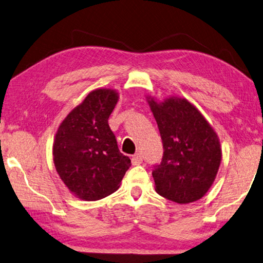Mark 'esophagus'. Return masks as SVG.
Listing matches in <instances>:
<instances>
[{"instance_id":"esophagus-1","label":"esophagus","mask_w":263,"mask_h":263,"mask_svg":"<svg viewBox=\"0 0 263 263\" xmlns=\"http://www.w3.org/2000/svg\"><path fill=\"white\" fill-rule=\"evenodd\" d=\"M142 156L140 154H136V155H134V156L132 157V163H133V165H140L141 163H142Z\"/></svg>"}]
</instances>
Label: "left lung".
<instances>
[{
    "mask_svg": "<svg viewBox=\"0 0 263 263\" xmlns=\"http://www.w3.org/2000/svg\"><path fill=\"white\" fill-rule=\"evenodd\" d=\"M163 142V158L153 171L158 195L178 204L199 200L212 186L221 163L217 133L185 98L158 101L147 96Z\"/></svg>",
    "mask_w": 263,
    "mask_h": 263,
    "instance_id": "left-lung-1",
    "label": "left lung"
}]
</instances>
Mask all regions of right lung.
I'll return each instance as SVG.
<instances>
[{
    "label": "right lung",
    "instance_id": "obj_1",
    "mask_svg": "<svg viewBox=\"0 0 263 263\" xmlns=\"http://www.w3.org/2000/svg\"><path fill=\"white\" fill-rule=\"evenodd\" d=\"M118 101L116 89H94L66 115L55 133V170L79 199L94 201L111 195L132 165L129 157L120 153L108 126Z\"/></svg>",
    "mask_w": 263,
    "mask_h": 263
}]
</instances>
